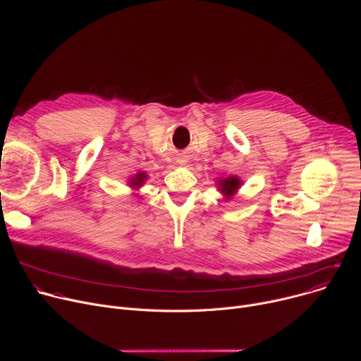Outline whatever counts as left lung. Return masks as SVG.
<instances>
[{
    "label": "left lung",
    "mask_w": 361,
    "mask_h": 361,
    "mask_svg": "<svg viewBox=\"0 0 361 361\" xmlns=\"http://www.w3.org/2000/svg\"><path fill=\"white\" fill-rule=\"evenodd\" d=\"M241 185V181L238 177L235 176H230V177H225V178H219L218 180V187H219V192L226 196V197H231L234 196V193L238 190Z\"/></svg>",
    "instance_id": "1"
}]
</instances>
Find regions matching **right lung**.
<instances>
[{
  "mask_svg": "<svg viewBox=\"0 0 361 361\" xmlns=\"http://www.w3.org/2000/svg\"><path fill=\"white\" fill-rule=\"evenodd\" d=\"M146 178H147L146 173H143V171H139V173H137L136 176H133V177L130 178V187H131V188H139V187H142Z\"/></svg>",
  "mask_w": 361,
  "mask_h": 361,
  "instance_id": "obj_1",
  "label": "right lung"
}]
</instances>
